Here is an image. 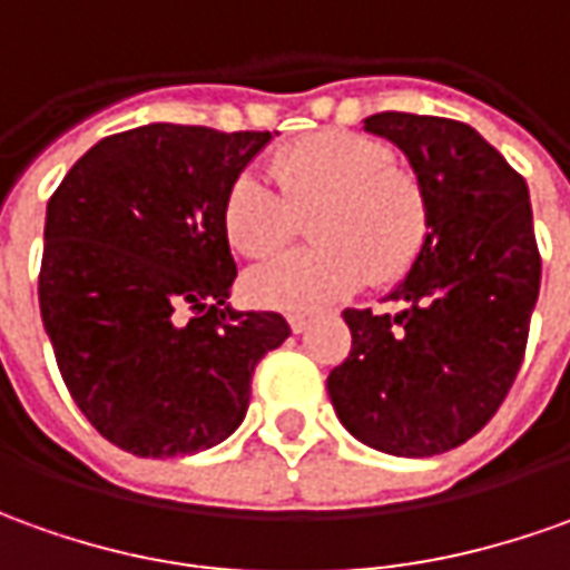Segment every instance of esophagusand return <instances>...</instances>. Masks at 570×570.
Here are the masks:
<instances>
[{"mask_svg":"<svg viewBox=\"0 0 570 570\" xmlns=\"http://www.w3.org/2000/svg\"><path fill=\"white\" fill-rule=\"evenodd\" d=\"M289 327H293V334H302V331H308V324H312V315H289Z\"/></svg>","mask_w":570,"mask_h":570,"instance_id":"1","label":"esophagus"}]
</instances>
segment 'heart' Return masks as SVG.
Segmentation results:
<instances>
[{"label":"heart","mask_w":570,"mask_h":570,"mask_svg":"<svg viewBox=\"0 0 570 570\" xmlns=\"http://www.w3.org/2000/svg\"><path fill=\"white\" fill-rule=\"evenodd\" d=\"M281 189L258 171L236 174L224 196V234L249 258L284 249L312 215L315 246L271 258L246 274L262 308L312 312L371 284H393L424 253L431 205L415 174L393 165L381 139L324 130L271 161Z\"/></svg>","instance_id":"b5f03b06"}]
</instances>
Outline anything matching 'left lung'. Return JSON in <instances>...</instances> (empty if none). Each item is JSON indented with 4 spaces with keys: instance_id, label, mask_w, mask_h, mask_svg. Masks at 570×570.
Returning <instances> with one entry per match:
<instances>
[{
    "instance_id": "8db88e82",
    "label": "left lung",
    "mask_w": 570,
    "mask_h": 570,
    "mask_svg": "<svg viewBox=\"0 0 570 570\" xmlns=\"http://www.w3.org/2000/svg\"><path fill=\"white\" fill-rule=\"evenodd\" d=\"M367 134L405 153L431 205V236L386 296L396 315L346 308L350 358L327 393L365 446L428 459L497 415L528 346L540 253L524 177L474 127L381 111Z\"/></svg>"
}]
</instances>
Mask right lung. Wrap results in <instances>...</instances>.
Returning a JSON list of instances; mask_svg holds the SVG:
<instances>
[{
	"label": "right lung",
	"mask_w": 570,
	"mask_h": 570,
	"mask_svg": "<svg viewBox=\"0 0 570 570\" xmlns=\"http://www.w3.org/2000/svg\"><path fill=\"white\" fill-rule=\"evenodd\" d=\"M271 142L146 124L99 139L46 205L40 315L77 409L139 459L218 446L243 424L255 365L289 336L227 305L224 196Z\"/></svg>",
	"instance_id": "add662e5"
}]
</instances>
